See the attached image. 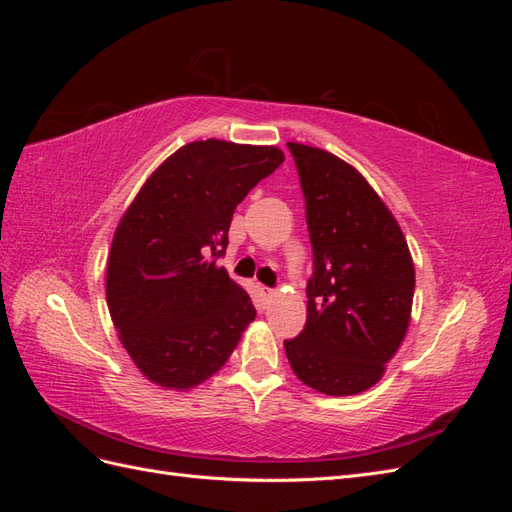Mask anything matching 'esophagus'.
<instances>
[{"mask_svg": "<svg viewBox=\"0 0 512 512\" xmlns=\"http://www.w3.org/2000/svg\"><path fill=\"white\" fill-rule=\"evenodd\" d=\"M258 290H260V294H262V297H273V290L271 288H267V286H258Z\"/></svg>", "mask_w": 512, "mask_h": 512, "instance_id": "obj_1", "label": "esophagus"}]
</instances>
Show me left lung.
<instances>
[{"mask_svg":"<svg viewBox=\"0 0 512 512\" xmlns=\"http://www.w3.org/2000/svg\"><path fill=\"white\" fill-rule=\"evenodd\" d=\"M305 194L314 275L305 329L284 350L314 391L371 389L410 327L414 262L393 213L367 179L333 153L288 143Z\"/></svg>","mask_w":512,"mask_h":512,"instance_id":"obj_1","label":"left lung"}]
</instances>
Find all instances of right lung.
Returning <instances> with one entry per match:
<instances>
[{
	"instance_id": "right-lung-1",
	"label": "right lung",
	"mask_w": 512,
	"mask_h": 512,
	"mask_svg": "<svg viewBox=\"0 0 512 512\" xmlns=\"http://www.w3.org/2000/svg\"><path fill=\"white\" fill-rule=\"evenodd\" d=\"M282 162L284 151L269 145L194 141L153 170L121 215L106 303L119 342L153 384H203L256 318L218 258L237 205Z\"/></svg>"
}]
</instances>
